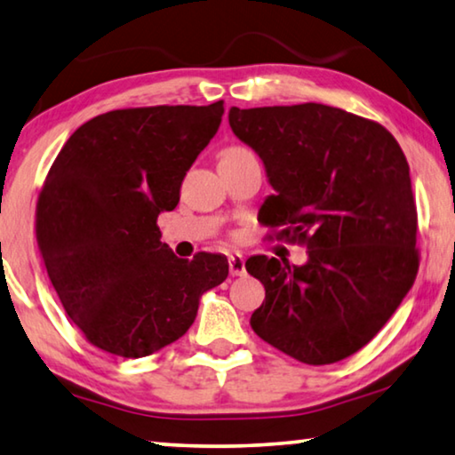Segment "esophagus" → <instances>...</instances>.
<instances>
[{"instance_id":"1","label":"esophagus","mask_w":455,"mask_h":455,"mask_svg":"<svg viewBox=\"0 0 455 455\" xmlns=\"http://www.w3.org/2000/svg\"><path fill=\"white\" fill-rule=\"evenodd\" d=\"M229 274L232 276H243L245 274V259L240 254L229 256Z\"/></svg>"}]
</instances>
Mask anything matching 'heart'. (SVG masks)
Segmentation results:
<instances>
[{
  "label": "heart",
  "instance_id": "heart-1",
  "mask_svg": "<svg viewBox=\"0 0 455 455\" xmlns=\"http://www.w3.org/2000/svg\"><path fill=\"white\" fill-rule=\"evenodd\" d=\"M237 153H250L248 148H243V147H229V148H226V151H223V155H237Z\"/></svg>",
  "mask_w": 455,
  "mask_h": 455
}]
</instances>
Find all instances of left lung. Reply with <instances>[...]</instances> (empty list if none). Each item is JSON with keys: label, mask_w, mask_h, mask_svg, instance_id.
Listing matches in <instances>:
<instances>
[{"label": "left lung", "mask_w": 455, "mask_h": 455, "mask_svg": "<svg viewBox=\"0 0 455 455\" xmlns=\"http://www.w3.org/2000/svg\"><path fill=\"white\" fill-rule=\"evenodd\" d=\"M229 126L276 189L262 205L267 235L308 250L304 266L245 262L266 288L251 329L300 363L347 359L383 329L419 270L403 151L383 124L318 102L234 107Z\"/></svg>", "instance_id": "8db88e82"}]
</instances>
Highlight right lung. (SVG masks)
Returning <instances> with one entry per match:
<instances>
[{
	"mask_svg": "<svg viewBox=\"0 0 455 455\" xmlns=\"http://www.w3.org/2000/svg\"><path fill=\"white\" fill-rule=\"evenodd\" d=\"M221 116L223 100L110 110L74 131L52 163L36 240L66 315L96 348L153 355L189 331L201 294L228 278L226 258H177L157 226Z\"/></svg>",
	"mask_w": 455,
	"mask_h": 455,
	"instance_id": "obj_1",
	"label": "right lung"
}]
</instances>
